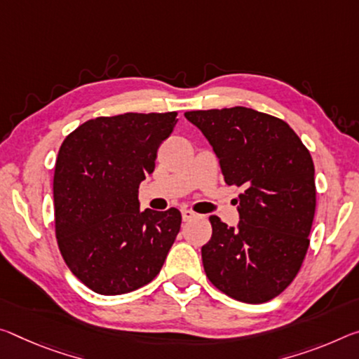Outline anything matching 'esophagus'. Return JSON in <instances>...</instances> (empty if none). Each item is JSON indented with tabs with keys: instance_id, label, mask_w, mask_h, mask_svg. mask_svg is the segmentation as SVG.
<instances>
[{
	"instance_id": "obj_1",
	"label": "esophagus",
	"mask_w": 359,
	"mask_h": 359,
	"mask_svg": "<svg viewBox=\"0 0 359 359\" xmlns=\"http://www.w3.org/2000/svg\"><path fill=\"white\" fill-rule=\"evenodd\" d=\"M195 217H196V214L193 212V210H190V209H184V210H182V219H184L185 222L195 219Z\"/></svg>"
}]
</instances>
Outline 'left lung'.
Returning <instances> with one entry per match:
<instances>
[{
    "label": "left lung",
    "instance_id": "1",
    "mask_svg": "<svg viewBox=\"0 0 359 359\" xmlns=\"http://www.w3.org/2000/svg\"><path fill=\"white\" fill-rule=\"evenodd\" d=\"M185 118L212 147L226 184L243 189L236 226L209 217L212 236L201 248L206 276L241 302H269L292 283L309 249L316 208L310 151L287 123L252 108Z\"/></svg>",
    "mask_w": 359,
    "mask_h": 359
}]
</instances>
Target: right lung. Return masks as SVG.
<instances>
[{"mask_svg": "<svg viewBox=\"0 0 359 359\" xmlns=\"http://www.w3.org/2000/svg\"><path fill=\"white\" fill-rule=\"evenodd\" d=\"M177 113L89 119L64 140L55 163V236L84 286L102 295L135 291L155 278L180 230L175 208L140 210L139 185L155 169Z\"/></svg>", "mask_w": 359, "mask_h": 359, "instance_id": "add662e5", "label": "right lung"}]
</instances>
